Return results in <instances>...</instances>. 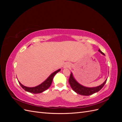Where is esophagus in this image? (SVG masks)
<instances>
[{"instance_id":"esophagus-1","label":"esophagus","mask_w":122,"mask_h":122,"mask_svg":"<svg viewBox=\"0 0 122 122\" xmlns=\"http://www.w3.org/2000/svg\"><path fill=\"white\" fill-rule=\"evenodd\" d=\"M70 67V65L69 63H66L65 64V65L64 66V68L65 69V68H69Z\"/></svg>"}]
</instances>
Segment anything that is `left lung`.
I'll list each match as a JSON object with an SVG mask.
<instances>
[{
  "instance_id": "8db88e82",
  "label": "left lung",
  "mask_w": 122,
  "mask_h": 122,
  "mask_svg": "<svg viewBox=\"0 0 122 122\" xmlns=\"http://www.w3.org/2000/svg\"><path fill=\"white\" fill-rule=\"evenodd\" d=\"M98 51L99 52H100L102 54L105 55V54L100 49L98 50ZM107 79H106L104 82L98 86L93 87H86L82 86V85L77 82V80L74 78V77L73 73L71 72L69 79V82L73 90L76 93L82 96H89L95 93H97V92L100 90L101 88L104 86L106 82Z\"/></svg>"
}]
</instances>
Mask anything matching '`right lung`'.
Segmentation results:
<instances>
[{
    "instance_id": "right-lung-1",
    "label": "right lung",
    "mask_w": 122,
    "mask_h": 122,
    "mask_svg": "<svg viewBox=\"0 0 122 122\" xmlns=\"http://www.w3.org/2000/svg\"><path fill=\"white\" fill-rule=\"evenodd\" d=\"M61 71V69H58L56 71H54L53 73H52L48 77V78L43 82L42 83L38 85V86H35V87H27L23 86V84H22L18 80V82H19V84H20L21 86L22 87L23 89L26 92H29V93H31L32 94H39L41 93L44 91H46L48 88L50 86L51 83H52V80L53 79L54 76L55 75L56 73H57L58 72Z\"/></svg>"
}]
</instances>
